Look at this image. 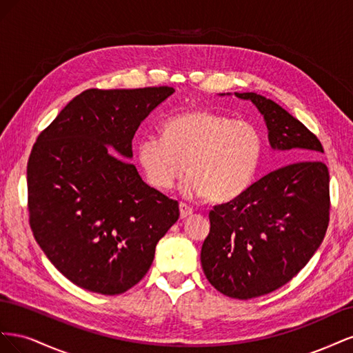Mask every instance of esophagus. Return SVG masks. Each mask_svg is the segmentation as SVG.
<instances>
[{
	"mask_svg": "<svg viewBox=\"0 0 353 353\" xmlns=\"http://www.w3.org/2000/svg\"><path fill=\"white\" fill-rule=\"evenodd\" d=\"M179 215H181V218H183V219L190 216V215H193V208H190L187 203L181 201L179 203Z\"/></svg>",
	"mask_w": 353,
	"mask_h": 353,
	"instance_id": "obj_1",
	"label": "esophagus"
}]
</instances>
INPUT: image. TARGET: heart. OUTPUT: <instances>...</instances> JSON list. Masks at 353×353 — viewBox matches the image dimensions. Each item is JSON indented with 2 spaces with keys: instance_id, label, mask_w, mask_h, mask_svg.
<instances>
[{
  "instance_id": "obj_1",
  "label": "heart",
  "mask_w": 353,
  "mask_h": 353,
  "mask_svg": "<svg viewBox=\"0 0 353 353\" xmlns=\"http://www.w3.org/2000/svg\"><path fill=\"white\" fill-rule=\"evenodd\" d=\"M263 147L256 125L199 110L169 117L163 123V138L141 137L137 159L148 184L159 191L170 190L188 172L181 193L225 203L250 188Z\"/></svg>"
}]
</instances>
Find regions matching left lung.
Wrapping results in <instances>:
<instances>
[{
  "label": "left lung",
  "mask_w": 353,
  "mask_h": 353,
  "mask_svg": "<svg viewBox=\"0 0 353 353\" xmlns=\"http://www.w3.org/2000/svg\"><path fill=\"white\" fill-rule=\"evenodd\" d=\"M234 94L258 108L274 150H299L311 159L270 172L240 197L209 212L201 268L218 292L248 301L287 284L323 243L330 175L325 163L314 159L324 153L321 143L301 121L263 95Z\"/></svg>",
  "instance_id": "1"
}]
</instances>
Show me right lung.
<instances>
[{"label":"right lung","mask_w":353,"mask_h":353,"mask_svg":"<svg viewBox=\"0 0 353 353\" xmlns=\"http://www.w3.org/2000/svg\"><path fill=\"white\" fill-rule=\"evenodd\" d=\"M174 92L172 87L87 90L32 148V232L51 263L85 290L105 296L130 290L179 218L178 201L147 185L123 160L132 157L138 126Z\"/></svg>","instance_id":"add662e5"}]
</instances>
